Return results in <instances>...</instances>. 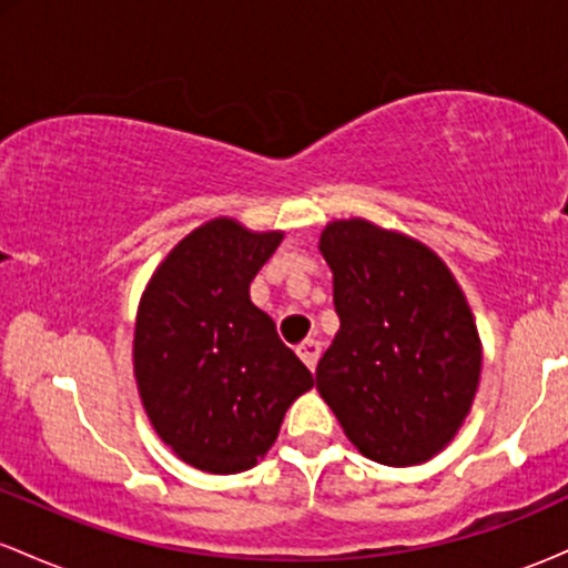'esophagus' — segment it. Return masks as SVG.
Segmentation results:
<instances>
[{
	"instance_id": "esophagus-1",
	"label": "esophagus",
	"mask_w": 568,
	"mask_h": 568,
	"mask_svg": "<svg viewBox=\"0 0 568 568\" xmlns=\"http://www.w3.org/2000/svg\"><path fill=\"white\" fill-rule=\"evenodd\" d=\"M321 349L323 347H321V342H317V338H304V342L296 347L298 357H302L304 366L310 371L317 368V361H321Z\"/></svg>"
}]
</instances>
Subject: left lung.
Listing matches in <instances>:
<instances>
[{"instance_id":"left-lung-1","label":"left lung","mask_w":568,"mask_h":568,"mask_svg":"<svg viewBox=\"0 0 568 568\" xmlns=\"http://www.w3.org/2000/svg\"><path fill=\"white\" fill-rule=\"evenodd\" d=\"M342 325L317 389L357 452L389 467L454 438L480 379L473 312L446 264L406 234L334 221L321 234Z\"/></svg>"}]
</instances>
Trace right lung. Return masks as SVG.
Returning <instances> with one entry per match:
<instances>
[{
    "label": "right lung",
    "instance_id": "obj_1",
    "mask_svg": "<svg viewBox=\"0 0 568 568\" xmlns=\"http://www.w3.org/2000/svg\"><path fill=\"white\" fill-rule=\"evenodd\" d=\"M283 232L213 219L168 253L143 293L133 366L149 422L186 465L251 470L277 440L310 368L253 306L251 283Z\"/></svg>",
    "mask_w": 568,
    "mask_h": 568
}]
</instances>
